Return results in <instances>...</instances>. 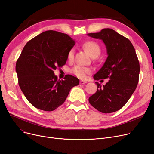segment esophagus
<instances>
[{"label": "esophagus", "instance_id": "obj_1", "mask_svg": "<svg viewBox=\"0 0 154 154\" xmlns=\"http://www.w3.org/2000/svg\"><path fill=\"white\" fill-rule=\"evenodd\" d=\"M85 83H87V81H84V80H81V81H80V84H84Z\"/></svg>", "mask_w": 154, "mask_h": 154}]
</instances>
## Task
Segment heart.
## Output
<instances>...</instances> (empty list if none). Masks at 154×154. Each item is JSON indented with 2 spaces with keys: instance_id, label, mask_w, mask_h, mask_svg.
<instances>
[{
  "instance_id": "heart-1",
  "label": "heart",
  "mask_w": 154,
  "mask_h": 154,
  "mask_svg": "<svg viewBox=\"0 0 154 154\" xmlns=\"http://www.w3.org/2000/svg\"><path fill=\"white\" fill-rule=\"evenodd\" d=\"M83 47L92 58L97 57L101 53V48H100L99 45L94 42L90 41L86 42L84 44ZM67 57L70 60H73V57H74V50L73 48L70 50ZM72 72L80 79H85L87 75L89 74L91 72V70L88 67H85V66L77 65L72 69Z\"/></svg>"
}]
</instances>
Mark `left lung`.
<instances>
[{
	"mask_svg": "<svg viewBox=\"0 0 154 154\" xmlns=\"http://www.w3.org/2000/svg\"><path fill=\"white\" fill-rule=\"evenodd\" d=\"M88 36L102 39L108 57L94 79H109L101 88L96 82L97 90L89 98L90 104L103 113H111L122 109L134 92L139 80L140 64L135 50L130 40L109 28Z\"/></svg>",
	"mask_w": 154,
	"mask_h": 154,
	"instance_id": "obj_1",
	"label": "left lung"
}]
</instances>
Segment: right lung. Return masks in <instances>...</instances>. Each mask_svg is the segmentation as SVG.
<instances>
[{"label": "right lung", "mask_w": 154, "mask_h": 154, "mask_svg": "<svg viewBox=\"0 0 154 154\" xmlns=\"http://www.w3.org/2000/svg\"><path fill=\"white\" fill-rule=\"evenodd\" d=\"M75 42L65 33L50 30L26 44L17 59L16 71L19 85L28 101L35 108L51 111L61 106L79 79L66 75L58 79L54 70L63 66Z\"/></svg>", "instance_id": "obj_1"}]
</instances>
